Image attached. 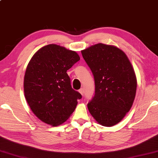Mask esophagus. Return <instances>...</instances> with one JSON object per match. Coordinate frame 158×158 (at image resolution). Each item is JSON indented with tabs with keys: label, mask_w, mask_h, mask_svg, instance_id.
I'll use <instances>...</instances> for the list:
<instances>
[{
	"label": "esophagus",
	"mask_w": 158,
	"mask_h": 158,
	"mask_svg": "<svg viewBox=\"0 0 158 158\" xmlns=\"http://www.w3.org/2000/svg\"><path fill=\"white\" fill-rule=\"evenodd\" d=\"M79 92L80 94H81V95H84V88H80V89L79 90Z\"/></svg>",
	"instance_id": "34e87169"
}]
</instances>
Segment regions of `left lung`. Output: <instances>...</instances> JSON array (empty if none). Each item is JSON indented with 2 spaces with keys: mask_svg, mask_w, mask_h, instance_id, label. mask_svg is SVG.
<instances>
[{
  "mask_svg": "<svg viewBox=\"0 0 158 158\" xmlns=\"http://www.w3.org/2000/svg\"><path fill=\"white\" fill-rule=\"evenodd\" d=\"M94 76L95 94L88 103L98 123L112 127L131 108L135 97L137 78L125 53L113 45L98 44L81 51Z\"/></svg>",
  "mask_w": 158,
  "mask_h": 158,
  "instance_id": "8db88e82",
  "label": "left lung"
}]
</instances>
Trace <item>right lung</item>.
Segmentation results:
<instances>
[{
	"label": "right lung",
	"instance_id": "1",
	"mask_svg": "<svg viewBox=\"0 0 158 158\" xmlns=\"http://www.w3.org/2000/svg\"><path fill=\"white\" fill-rule=\"evenodd\" d=\"M80 59L74 51L49 44L38 50L29 61L24 77L25 97L41 121L60 125L74 111L82 95L72 88L66 72Z\"/></svg>",
	"mask_w": 158,
	"mask_h": 158
}]
</instances>
